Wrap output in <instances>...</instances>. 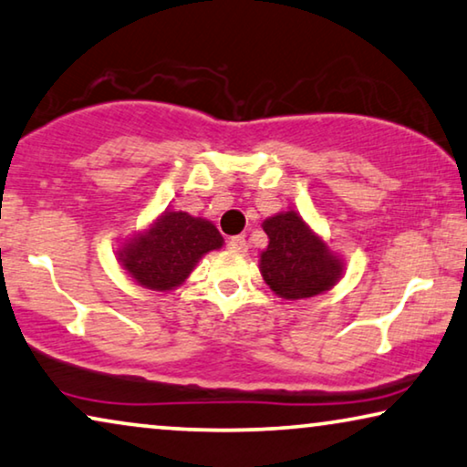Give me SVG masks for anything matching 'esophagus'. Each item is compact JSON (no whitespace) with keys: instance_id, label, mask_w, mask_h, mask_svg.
Returning a JSON list of instances; mask_svg holds the SVG:
<instances>
[{"instance_id":"1","label":"esophagus","mask_w":467,"mask_h":467,"mask_svg":"<svg viewBox=\"0 0 467 467\" xmlns=\"http://www.w3.org/2000/svg\"><path fill=\"white\" fill-rule=\"evenodd\" d=\"M227 248L234 250V253H246L248 244H246L244 235H234V238H229L227 240Z\"/></svg>"}]
</instances>
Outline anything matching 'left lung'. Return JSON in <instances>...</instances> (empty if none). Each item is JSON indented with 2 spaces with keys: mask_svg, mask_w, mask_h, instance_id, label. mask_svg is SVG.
Instances as JSON below:
<instances>
[{
  "mask_svg": "<svg viewBox=\"0 0 467 467\" xmlns=\"http://www.w3.org/2000/svg\"><path fill=\"white\" fill-rule=\"evenodd\" d=\"M269 244L261 253V274L282 299H307L335 286L341 261L328 253L295 211L280 213L263 223Z\"/></svg>",
  "mask_w": 467,
  "mask_h": 467,
  "instance_id": "obj_1",
  "label": "left lung"
}]
</instances>
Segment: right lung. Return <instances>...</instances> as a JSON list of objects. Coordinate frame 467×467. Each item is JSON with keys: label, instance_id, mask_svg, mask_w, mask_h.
Segmentation results:
<instances>
[{"label": "right lung", "instance_id": "right-lung-1", "mask_svg": "<svg viewBox=\"0 0 467 467\" xmlns=\"http://www.w3.org/2000/svg\"><path fill=\"white\" fill-rule=\"evenodd\" d=\"M221 246L223 238L213 223L187 213H164L150 232L121 250L119 261L140 286L172 290L202 256Z\"/></svg>", "mask_w": 467, "mask_h": 467}]
</instances>
